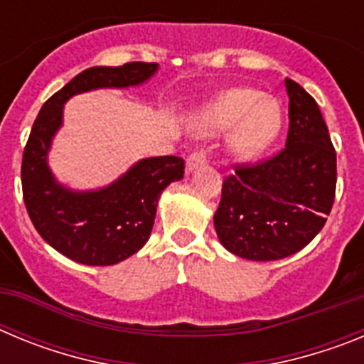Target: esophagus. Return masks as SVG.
Here are the masks:
<instances>
[{"label": "esophagus", "instance_id": "obj_1", "mask_svg": "<svg viewBox=\"0 0 364 364\" xmlns=\"http://www.w3.org/2000/svg\"><path fill=\"white\" fill-rule=\"evenodd\" d=\"M205 160H208V153H205L204 149L193 151V153L188 156V162H186V171H188V173L193 171L195 167L205 164Z\"/></svg>", "mask_w": 364, "mask_h": 364}]
</instances>
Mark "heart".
Wrapping results in <instances>:
<instances>
[{"instance_id":"1","label":"heart","mask_w":364,"mask_h":364,"mask_svg":"<svg viewBox=\"0 0 364 364\" xmlns=\"http://www.w3.org/2000/svg\"><path fill=\"white\" fill-rule=\"evenodd\" d=\"M277 102L260 98L252 89H231L211 102L198 120L202 133L217 134L233 129L230 146L240 159H253L268 149L281 131Z\"/></svg>"}]
</instances>
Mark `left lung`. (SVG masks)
Instances as JSON below:
<instances>
[{"label":"left lung","mask_w":364,"mask_h":364,"mask_svg":"<svg viewBox=\"0 0 364 364\" xmlns=\"http://www.w3.org/2000/svg\"><path fill=\"white\" fill-rule=\"evenodd\" d=\"M286 147L272 159L235 166L213 217L222 246L247 260L297 253L323 230L336 198V149L319 105L294 80H286Z\"/></svg>","instance_id":"1"}]
</instances>
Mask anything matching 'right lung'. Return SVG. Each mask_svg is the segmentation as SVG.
<instances>
[{
    "mask_svg": "<svg viewBox=\"0 0 364 364\" xmlns=\"http://www.w3.org/2000/svg\"><path fill=\"white\" fill-rule=\"evenodd\" d=\"M156 69L159 63L144 62L85 69L45 102L32 125L21 162L25 208L41 239L80 264L111 266L134 255L149 239L162 191L184 176V160L144 159L96 191L63 188L47 164L53 136L62 127L63 104L100 87L140 85Z\"/></svg>",
    "mask_w": 364,
    "mask_h": 364,
    "instance_id": "right-lung-1",
    "label": "right lung"
}]
</instances>
